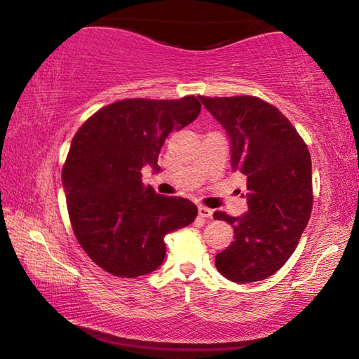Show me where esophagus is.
Segmentation results:
<instances>
[{
	"instance_id": "obj_1",
	"label": "esophagus",
	"mask_w": 359,
	"mask_h": 359,
	"mask_svg": "<svg viewBox=\"0 0 359 359\" xmlns=\"http://www.w3.org/2000/svg\"><path fill=\"white\" fill-rule=\"evenodd\" d=\"M198 214H199V217H201V218H212V215H214V210L204 208V205H199Z\"/></svg>"
}]
</instances>
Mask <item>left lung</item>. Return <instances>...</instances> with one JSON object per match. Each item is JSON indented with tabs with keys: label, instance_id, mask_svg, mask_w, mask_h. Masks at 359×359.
I'll return each mask as SVG.
<instances>
[{
	"label": "left lung",
	"instance_id": "obj_1",
	"mask_svg": "<svg viewBox=\"0 0 359 359\" xmlns=\"http://www.w3.org/2000/svg\"><path fill=\"white\" fill-rule=\"evenodd\" d=\"M231 141V166L247 177L248 210L215 212L234 241L215 257L228 280L252 283L280 269L297 247L312 212V160L290 120L255 96H199Z\"/></svg>",
	"mask_w": 359,
	"mask_h": 359
}]
</instances>
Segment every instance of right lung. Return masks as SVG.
Segmentation results:
<instances>
[{
    "instance_id": "right-lung-1",
    "label": "right lung",
    "mask_w": 359,
    "mask_h": 359,
    "mask_svg": "<svg viewBox=\"0 0 359 359\" xmlns=\"http://www.w3.org/2000/svg\"><path fill=\"white\" fill-rule=\"evenodd\" d=\"M201 112L194 96L123 100L102 107L72 137L62 180L72 229L93 263L117 277L154 272L166 257L165 236L185 228L198 208L144 187V166L160 171L166 137Z\"/></svg>"
}]
</instances>
